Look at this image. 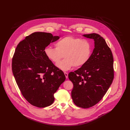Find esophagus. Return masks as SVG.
<instances>
[{"label": "esophagus", "instance_id": "34e87169", "mask_svg": "<svg viewBox=\"0 0 130 130\" xmlns=\"http://www.w3.org/2000/svg\"><path fill=\"white\" fill-rule=\"evenodd\" d=\"M64 75H65V76H66V78L67 79L68 78V73L66 72H64Z\"/></svg>", "mask_w": 130, "mask_h": 130}]
</instances>
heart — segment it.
I'll return each instance as SVG.
<instances>
[{"label":"heart","mask_w":130,"mask_h":130,"mask_svg":"<svg viewBox=\"0 0 130 130\" xmlns=\"http://www.w3.org/2000/svg\"><path fill=\"white\" fill-rule=\"evenodd\" d=\"M55 47H46L44 54L54 63H57L64 56L65 58L57 64L60 69L68 70L73 66L81 67L89 61L92 52L91 43L87 40L73 36H67L55 43Z\"/></svg>","instance_id":"obj_1"}]
</instances>
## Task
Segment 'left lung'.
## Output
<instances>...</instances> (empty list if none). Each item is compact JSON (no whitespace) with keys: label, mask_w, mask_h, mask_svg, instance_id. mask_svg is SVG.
I'll list each match as a JSON object with an SVG mask.
<instances>
[{"label":"left lung","mask_w":130,"mask_h":130,"mask_svg":"<svg viewBox=\"0 0 130 130\" xmlns=\"http://www.w3.org/2000/svg\"><path fill=\"white\" fill-rule=\"evenodd\" d=\"M94 40L95 48L88 62L69 73L73 85L71 97L76 106L87 108L100 102L114 79L113 57L103 37L96 33L83 35Z\"/></svg>","instance_id":"8db88e82"}]
</instances>
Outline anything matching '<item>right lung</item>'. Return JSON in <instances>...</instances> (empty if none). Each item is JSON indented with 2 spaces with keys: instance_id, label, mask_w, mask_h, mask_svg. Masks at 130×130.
I'll use <instances>...</instances> for the list:
<instances>
[{
  "instance_id": "obj_1",
  "label": "right lung",
  "mask_w": 130,
  "mask_h": 130,
  "mask_svg": "<svg viewBox=\"0 0 130 130\" xmlns=\"http://www.w3.org/2000/svg\"><path fill=\"white\" fill-rule=\"evenodd\" d=\"M49 33L34 32L17 45L12 59V71L24 97L32 105L45 107L54 101V94L66 80L62 71L44 54L51 43L59 39Z\"/></svg>"
}]
</instances>
